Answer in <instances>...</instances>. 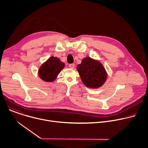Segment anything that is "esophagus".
I'll return each mask as SVG.
<instances>
[{"instance_id":"obj_1","label":"esophagus","mask_w":148,"mask_h":148,"mask_svg":"<svg viewBox=\"0 0 148 148\" xmlns=\"http://www.w3.org/2000/svg\"><path fill=\"white\" fill-rule=\"evenodd\" d=\"M69 67L70 68V69H73L74 68V67H75V65H74V64H69Z\"/></svg>"}]
</instances>
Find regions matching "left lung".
I'll return each instance as SVG.
<instances>
[{
    "label": "left lung",
    "instance_id": "1",
    "mask_svg": "<svg viewBox=\"0 0 148 148\" xmlns=\"http://www.w3.org/2000/svg\"><path fill=\"white\" fill-rule=\"evenodd\" d=\"M77 70L81 81L87 87L98 88L102 86L107 78V73L101 63L91 57H86L78 64Z\"/></svg>",
    "mask_w": 148,
    "mask_h": 148
}]
</instances>
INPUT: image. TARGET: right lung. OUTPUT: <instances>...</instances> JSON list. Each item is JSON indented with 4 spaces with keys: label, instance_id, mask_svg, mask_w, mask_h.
<instances>
[{
    "label": "right lung",
    "instance_id": "add662e5",
    "mask_svg": "<svg viewBox=\"0 0 148 148\" xmlns=\"http://www.w3.org/2000/svg\"><path fill=\"white\" fill-rule=\"evenodd\" d=\"M64 63L56 57H50L42 64L38 70L39 77L46 82H53L64 67Z\"/></svg>",
    "mask_w": 148,
    "mask_h": 148
}]
</instances>
